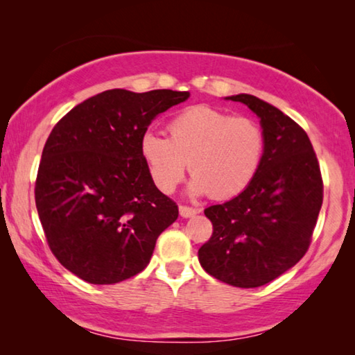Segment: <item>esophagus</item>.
Wrapping results in <instances>:
<instances>
[{"label":"esophagus","mask_w":355,"mask_h":355,"mask_svg":"<svg viewBox=\"0 0 355 355\" xmlns=\"http://www.w3.org/2000/svg\"><path fill=\"white\" fill-rule=\"evenodd\" d=\"M197 213H199V209L180 205V214H182V218H191V216H196Z\"/></svg>","instance_id":"esophagus-1"}]
</instances>
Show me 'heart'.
<instances>
[{"label": "heart", "mask_w": 355, "mask_h": 355, "mask_svg": "<svg viewBox=\"0 0 355 355\" xmlns=\"http://www.w3.org/2000/svg\"><path fill=\"white\" fill-rule=\"evenodd\" d=\"M167 130L169 139L146 131L139 142L144 163L159 191L175 189L189 164L192 194L224 200L248 189L260 171L264 135L252 119L197 105L177 114Z\"/></svg>", "instance_id": "b5f03b06"}]
</instances>
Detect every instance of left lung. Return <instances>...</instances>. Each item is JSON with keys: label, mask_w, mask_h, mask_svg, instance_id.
I'll list each match as a JSON object with an SVG mask.
<instances>
[{"label": "left lung", "mask_w": 355, "mask_h": 355, "mask_svg": "<svg viewBox=\"0 0 355 355\" xmlns=\"http://www.w3.org/2000/svg\"><path fill=\"white\" fill-rule=\"evenodd\" d=\"M260 117L264 155L254 182L235 199L211 205L213 235L199 249L205 271L238 288L266 285L309 250L322 205V178L305 131L249 94L225 97Z\"/></svg>", "instance_id": "left-lung-1"}]
</instances>
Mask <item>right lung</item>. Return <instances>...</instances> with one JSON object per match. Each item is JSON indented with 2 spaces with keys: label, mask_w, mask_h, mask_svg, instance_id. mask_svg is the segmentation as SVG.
<instances>
[{
  "label": "right lung",
  "mask_w": 355,
  "mask_h": 355,
  "mask_svg": "<svg viewBox=\"0 0 355 355\" xmlns=\"http://www.w3.org/2000/svg\"><path fill=\"white\" fill-rule=\"evenodd\" d=\"M188 98L111 89L76 105L48 136L35 207L51 252L76 277L112 285L139 274L177 220V203L155 186L139 142L152 120Z\"/></svg>",
  "instance_id": "1"
}]
</instances>
